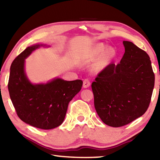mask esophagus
Instances as JSON below:
<instances>
[{
	"instance_id": "34e87169",
	"label": "esophagus",
	"mask_w": 160,
	"mask_h": 160,
	"mask_svg": "<svg viewBox=\"0 0 160 160\" xmlns=\"http://www.w3.org/2000/svg\"><path fill=\"white\" fill-rule=\"evenodd\" d=\"M90 81L89 79H85L83 81V88H88L90 86Z\"/></svg>"
}]
</instances>
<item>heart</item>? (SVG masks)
Listing matches in <instances>:
<instances>
[{
  "instance_id": "1",
  "label": "heart",
  "mask_w": 160,
  "mask_h": 160,
  "mask_svg": "<svg viewBox=\"0 0 160 160\" xmlns=\"http://www.w3.org/2000/svg\"><path fill=\"white\" fill-rule=\"evenodd\" d=\"M106 49V47L104 44H99L94 48L93 51V55L97 56L101 55V54L104 52ZM115 56V51L113 48H109L103 57L100 59V60L97 62V63L94 65V69L95 70H101L103 68H104L107 66V65L109 63L110 61H112Z\"/></svg>"
}]
</instances>
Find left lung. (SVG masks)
Returning a JSON list of instances; mask_svg holds the SVG:
<instances>
[{
	"mask_svg": "<svg viewBox=\"0 0 160 160\" xmlns=\"http://www.w3.org/2000/svg\"><path fill=\"white\" fill-rule=\"evenodd\" d=\"M125 53L120 63H112L92 83L94 104L102 121L121 127L144 114L155 85L148 54L133 43L123 41Z\"/></svg>",
	"mask_w": 160,
	"mask_h": 160,
	"instance_id": "1",
	"label": "left lung"
}]
</instances>
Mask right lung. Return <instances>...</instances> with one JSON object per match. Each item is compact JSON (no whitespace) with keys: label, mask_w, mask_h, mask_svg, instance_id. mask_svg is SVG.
<instances>
[{"label":"right lung","mask_w":160,"mask_h":160,"mask_svg":"<svg viewBox=\"0 0 160 160\" xmlns=\"http://www.w3.org/2000/svg\"><path fill=\"white\" fill-rule=\"evenodd\" d=\"M40 46L43 45L28 47L14 59L8 88L18 117L37 128L49 130L63 122L69 102L80 91L83 82L57 78L47 84L29 82L24 70L25 59Z\"/></svg>","instance_id":"obj_1"}]
</instances>
